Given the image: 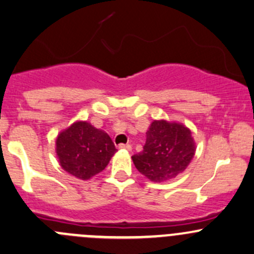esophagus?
<instances>
[{
	"instance_id": "1",
	"label": "esophagus",
	"mask_w": 254,
	"mask_h": 254,
	"mask_svg": "<svg viewBox=\"0 0 254 254\" xmlns=\"http://www.w3.org/2000/svg\"><path fill=\"white\" fill-rule=\"evenodd\" d=\"M119 149H127V151H131V146L130 145H124V143H120L118 146Z\"/></svg>"
}]
</instances>
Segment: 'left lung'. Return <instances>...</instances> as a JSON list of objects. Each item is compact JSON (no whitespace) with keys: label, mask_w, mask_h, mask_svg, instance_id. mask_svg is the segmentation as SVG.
<instances>
[{"label":"left lung","mask_w":254,"mask_h":254,"mask_svg":"<svg viewBox=\"0 0 254 254\" xmlns=\"http://www.w3.org/2000/svg\"><path fill=\"white\" fill-rule=\"evenodd\" d=\"M146 135L143 149L131 158L136 169L153 183L174 179L193 158L196 145L191 130L181 123L153 120Z\"/></svg>","instance_id":"1"}]
</instances>
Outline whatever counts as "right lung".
Listing matches in <instances>:
<instances>
[{"label":"right lung","mask_w":254,"mask_h":254,"mask_svg":"<svg viewBox=\"0 0 254 254\" xmlns=\"http://www.w3.org/2000/svg\"><path fill=\"white\" fill-rule=\"evenodd\" d=\"M116 152L109 135L87 122H75L56 140L61 167L81 180H89L102 172Z\"/></svg>","instance_id":"1"}]
</instances>
